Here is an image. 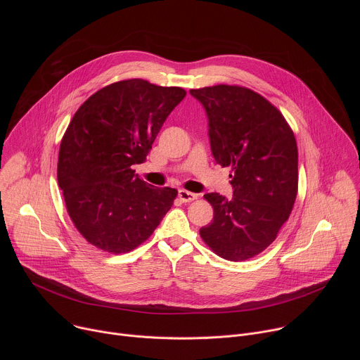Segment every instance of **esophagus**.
<instances>
[{"instance_id":"34e87169","label":"esophagus","mask_w":360,"mask_h":360,"mask_svg":"<svg viewBox=\"0 0 360 360\" xmlns=\"http://www.w3.org/2000/svg\"><path fill=\"white\" fill-rule=\"evenodd\" d=\"M178 196H179V199H181L182 202H192V200L198 199V195H196V193L189 192V191H186V189H179V191H178Z\"/></svg>"}]
</instances>
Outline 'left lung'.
I'll use <instances>...</instances> for the list:
<instances>
[{"label":"left lung","mask_w":360,"mask_h":360,"mask_svg":"<svg viewBox=\"0 0 360 360\" xmlns=\"http://www.w3.org/2000/svg\"><path fill=\"white\" fill-rule=\"evenodd\" d=\"M208 115L212 155L232 168V199L203 198L214 219L199 235L218 256L238 262L265 250L288 221L297 193V146L281 111L239 85L189 91Z\"/></svg>","instance_id":"1"}]
</instances>
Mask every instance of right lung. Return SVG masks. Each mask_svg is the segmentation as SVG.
Here are the masks:
<instances>
[{
  "mask_svg": "<svg viewBox=\"0 0 360 360\" xmlns=\"http://www.w3.org/2000/svg\"><path fill=\"white\" fill-rule=\"evenodd\" d=\"M186 95L134 78L92 94L74 114L60 145L58 185L78 232L110 253L143 243L174 205L178 191L146 184L142 164L168 115Z\"/></svg>",
  "mask_w": 360,
  "mask_h": 360,
  "instance_id": "obj_1",
  "label": "right lung"
}]
</instances>
